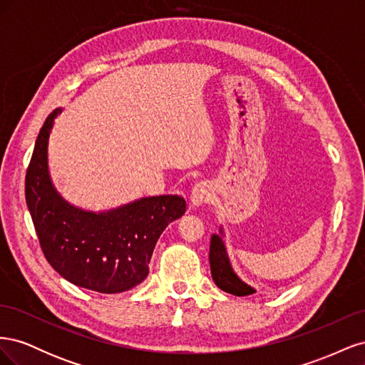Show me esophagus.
Wrapping results in <instances>:
<instances>
[{
  "label": "esophagus",
  "instance_id": "obj_1",
  "mask_svg": "<svg viewBox=\"0 0 365 365\" xmlns=\"http://www.w3.org/2000/svg\"><path fill=\"white\" fill-rule=\"evenodd\" d=\"M210 197H212V189H210V185L207 182H197L192 189L190 204L195 208H200L210 201Z\"/></svg>",
  "mask_w": 365,
  "mask_h": 365
}]
</instances>
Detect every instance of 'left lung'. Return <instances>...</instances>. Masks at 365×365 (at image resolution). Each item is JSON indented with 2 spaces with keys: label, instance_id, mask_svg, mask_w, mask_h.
Returning <instances> with one entry per match:
<instances>
[{
  "label": "left lung",
  "instance_id": "left-lung-1",
  "mask_svg": "<svg viewBox=\"0 0 365 365\" xmlns=\"http://www.w3.org/2000/svg\"><path fill=\"white\" fill-rule=\"evenodd\" d=\"M210 271H212L213 282L217 288L222 291L233 294L237 297H245L256 292L250 284L242 282L239 275L235 272L227 252V247L224 242V228H219V235H213L210 240Z\"/></svg>",
  "mask_w": 365,
  "mask_h": 365
}]
</instances>
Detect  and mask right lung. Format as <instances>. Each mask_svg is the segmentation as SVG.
<instances>
[{
  "label": "right lung",
  "mask_w": 365,
  "mask_h": 365,
  "mask_svg": "<svg viewBox=\"0 0 365 365\" xmlns=\"http://www.w3.org/2000/svg\"><path fill=\"white\" fill-rule=\"evenodd\" d=\"M54 109L41 128L26 175V202L43 256L65 280L102 294L135 288L149 274L161 233L185 213L178 195L141 197L106 212L65 201L48 172V140Z\"/></svg>",
  "instance_id": "obj_1"
}]
</instances>
